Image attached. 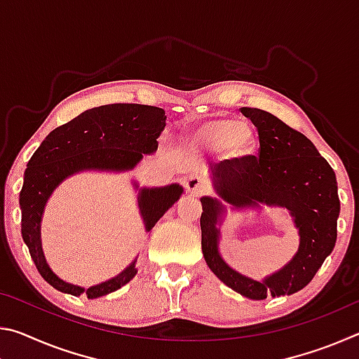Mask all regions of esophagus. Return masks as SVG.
Wrapping results in <instances>:
<instances>
[{"mask_svg":"<svg viewBox=\"0 0 359 359\" xmlns=\"http://www.w3.org/2000/svg\"><path fill=\"white\" fill-rule=\"evenodd\" d=\"M185 187H187L188 193H190L191 196H196V198L203 196V194L208 191V185H205L204 182L199 179V177H190V179L187 180Z\"/></svg>","mask_w":359,"mask_h":359,"instance_id":"1","label":"esophagus"}]
</instances>
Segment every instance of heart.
<instances>
[{
  "label": "heart",
  "mask_w": 359,
  "mask_h": 359,
  "mask_svg": "<svg viewBox=\"0 0 359 359\" xmlns=\"http://www.w3.org/2000/svg\"><path fill=\"white\" fill-rule=\"evenodd\" d=\"M187 142L193 149L220 154L228 163H241L257 151L258 136L247 121L214 117L193 126Z\"/></svg>",
  "instance_id": "b5f03b06"
}]
</instances>
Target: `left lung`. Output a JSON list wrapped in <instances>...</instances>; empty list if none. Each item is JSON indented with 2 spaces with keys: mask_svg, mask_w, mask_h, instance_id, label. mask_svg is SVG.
<instances>
[{
  "mask_svg": "<svg viewBox=\"0 0 359 359\" xmlns=\"http://www.w3.org/2000/svg\"><path fill=\"white\" fill-rule=\"evenodd\" d=\"M241 112L257 126L259 156L220 163L212 169L217 196L201 198L204 259L226 287L248 299L293 294L309 285L336 245L340 212L336 174L311 139L276 115L253 107H242ZM226 205L231 210L259 209L261 205L287 210L300 236L295 257L261 281L233 270L217 248Z\"/></svg>",
  "mask_w": 359,
  "mask_h": 359,
  "instance_id": "1",
  "label": "left lung"
}]
</instances>
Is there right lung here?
<instances>
[{
  "label": "right lung",
  "mask_w": 359,
  "mask_h": 359,
  "mask_svg": "<svg viewBox=\"0 0 359 359\" xmlns=\"http://www.w3.org/2000/svg\"><path fill=\"white\" fill-rule=\"evenodd\" d=\"M166 126L161 107L144 104H107L88 109L68 123L48 133L29 158L20 191L22 238L39 274L53 288L72 296L85 294L88 299L106 296L133 280L137 274V257L123 271L106 282L85 290L60 278L50 269L41 242V223L52 193L66 179L79 172H126L135 169L145 155H154L156 139ZM137 208L145 233L177 203L184 187H139Z\"/></svg>",
  "instance_id": "1"
}]
</instances>
